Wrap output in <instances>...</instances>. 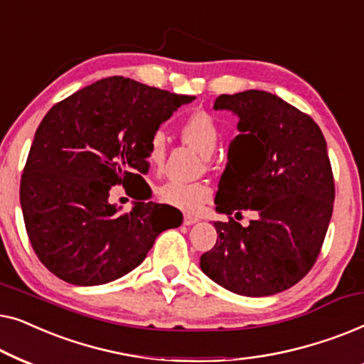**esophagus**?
I'll use <instances>...</instances> for the list:
<instances>
[{
    "label": "esophagus",
    "mask_w": 364,
    "mask_h": 364,
    "mask_svg": "<svg viewBox=\"0 0 364 364\" xmlns=\"http://www.w3.org/2000/svg\"><path fill=\"white\" fill-rule=\"evenodd\" d=\"M198 218L193 217V215H183V223L186 225H193V223H197Z\"/></svg>",
    "instance_id": "esophagus-1"
}]
</instances>
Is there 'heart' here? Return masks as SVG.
Listing matches in <instances>:
<instances>
[{"label": "heart", "instance_id": "heart-1", "mask_svg": "<svg viewBox=\"0 0 364 364\" xmlns=\"http://www.w3.org/2000/svg\"><path fill=\"white\" fill-rule=\"evenodd\" d=\"M222 127L217 119L208 112H196L187 119L182 127V137L187 144L196 147L202 156H212L222 141ZM168 149V136L166 129H157L147 146L149 162L161 167L166 162ZM157 196L168 205L183 212H197L210 200L213 192L207 182H178L167 181L157 187Z\"/></svg>", "mask_w": 364, "mask_h": 364}]
</instances>
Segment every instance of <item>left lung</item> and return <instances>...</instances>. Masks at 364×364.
Here are the masks:
<instances>
[{"label": "left lung", "mask_w": 364, "mask_h": 364, "mask_svg": "<svg viewBox=\"0 0 364 364\" xmlns=\"http://www.w3.org/2000/svg\"><path fill=\"white\" fill-rule=\"evenodd\" d=\"M215 109L240 117L230 162L218 183L215 245L200 268L218 285L243 296H268L296 285L315 265L335 202L326 141L318 124L275 94H222ZM243 210L257 221L242 228Z\"/></svg>", "instance_id": "1"}]
</instances>
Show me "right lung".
Masks as SVG:
<instances>
[{
    "instance_id": "right-lung-1",
    "label": "right lung",
    "mask_w": 364,
    "mask_h": 364,
    "mask_svg": "<svg viewBox=\"0 0 364 364\" xmlns=\"http://www.w3.org/2000/svg\"><path fill=\"white\" fill-rule=\"evenodd\" d=\"M193 99L112 76L49 109L19 186L29 242L49 272L79 287L117 280L141 265L159 233L181 225L176 207L136 202L121 212L109 193L122 186L136 198L152 134Z\"/></svg>"
}]
</instances>
